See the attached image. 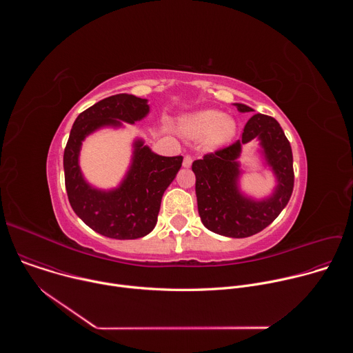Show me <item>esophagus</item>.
Here are the masks:
<instances>
[{"mask_svg":"<svg viewBox=\"0 0 353 353\" xmlns=\"http://www.w3.org/2000/svg\"><path fill=\"white\" fill-rule=\"evenodd\" d=\"M192 165V158L190 155H185L184 159H183V166L184 168H190Z\"/></svg>","mask_w":353,"mask_h":353,"instance_id":"esophagus-1","label":"esophagus"}]
</instances>
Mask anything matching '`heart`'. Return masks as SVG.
<instances>
[{
  "label": "heart",
  "instance_id": "b5f03b06",
  "mask_svg": "<svg viewBox=\"0 0 353 353\" xmlns=\"http://www.w3.org/2000/svg\"><path fill=\"white\" fill-rule=\"evenodd\" d=\"M181 132L188 138H204L208 146H218L230 141L236 132L233 119L215 110L199 112L180 121Z\"/></svg>",
  "mask_w": 353,
  "mask_h": 353
}]
</instances>
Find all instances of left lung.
I'll list each match as a JSON object with an SVG mask.
<instances>
[{"label":"left lung","instance_id":"obj_1","mask_svg":"<svg viewBox=\"0 0 353 353\" xmlns=\"http://www.w3.org/2000/svg\"><path fill=\"white\" fill-rule=\"evenodd\" d=\"M239 112L253 109L236 103ZM262 141L268 163L273 168L279 185L264 201L243 197L236 188L239 171L235 159L241 145L251 139ZM198 214L204 226L228 237L253 236L271 225L289 203L294 173L290 142L279 123L265 114H254L244 125L241 138L229 146L192 162Z\"/></svg>","mask_w":353,"mask_h":353}]
</instances>
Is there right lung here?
Masks as SVG:
<instances>
[{"label": "right lung", "mask_w": 353, "mask_h": 353, "mask_svg": "<svg viewBox=\"0 0 353 353\" xmlns=\"http://www.w3.org/2000/svg\"><path fill=\"white\" fill-rule=\"evenodd\" d=\"M149 112L146 99L120 93L82 112L64 149V176L74 212L94 232L110 239L130 240L146 236L158 221L163 192L181 168L183 157H161L142 141L135 142L131 169L113 191L92 188L82 177L78 157L86 135L103 125L134 124Z\"/></svg>", "instance_id": "add662e5"}]
</instances>
